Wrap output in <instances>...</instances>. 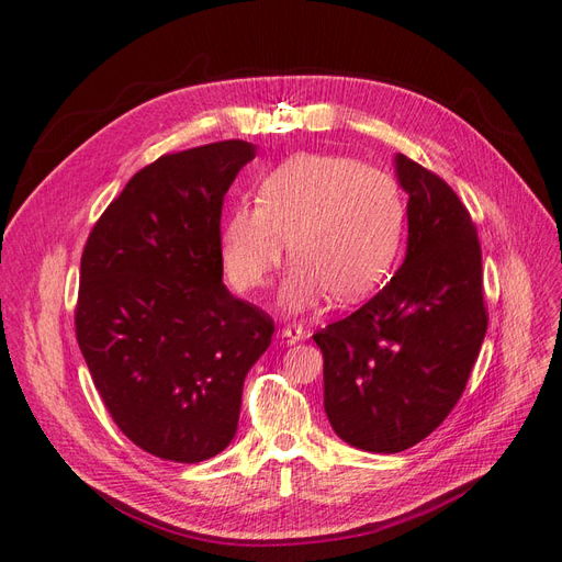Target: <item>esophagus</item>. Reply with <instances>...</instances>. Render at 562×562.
<instances>
[{"label": "esophagus", "mask_w": 562, "mask_h": 562, "mask_svg": "<svg viewBox=\"0 0 562 562\" xmlns=\"http://www.w3.org/2000/svg\"><path fill=\"white\" fill-rule=\"evenodd\" d=\"M280 336H282V341L286 346H292V344H299V341L306 339V329L299 327V325H286V327H282Z\"/></svg>", "instance_id": "esophagus-1"}]
</instances>
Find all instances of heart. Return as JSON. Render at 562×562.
I'll return each mask as SVG.
<instances>
[{
    "label": "heart",
    "mask_w": 562,
    "mask_h": 562,
    "mask_svg": "<svg viewBox=\"0 0 562 562\" xmlns=\"http://www.w3.org/2000/svg\"><path fill=\"white\" fill-rule=\"evenodd\" d=\"M405 228V198L379 167L329 153H299L270 169L259 202H239L223 221L221 259L243 292L266 286L286 254L294 266L280 303L303 313L331 294L362 299L386 280Z\"/></svg>",
    "instance_id": "heart-1"
}]
</instances>
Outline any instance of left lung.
Segmentation results:
<instances>
[{
	"instance_id": "left-lung-1",
	"label": "left lung",
	"mask_w": 562,
	"mask_h": 562,
	"mask_svg": "<svg viewBox=\"0 0 562 562\" xmlns=\"http://www.w3.org/2000/svg\"><path fill=\"white\" fill-rule=\"evenodd\" d=\"M395 173L409 195L403 266L362 308L313 334L334 432L376 454L403 452L445 422L487 331L469 210L440 176L400 153Z\"/></svg>"
}]
</instances>
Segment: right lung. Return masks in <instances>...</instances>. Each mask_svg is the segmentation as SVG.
<instances>
[{
	"label": "right lung",
	"instance_id": "1",
	"mask_svg": "<svg viewBox=\"0 0 562 562\" xmlns=\"http://www.w3.org/2000/svg\"><path fill=\"white\" fill-rule=\"evenodd\" d=\"M256 146L155 159L95 223L79 268L77 344L112 422L140 450L198 463L235 438L272 319L223 284L221 206Z\"/></svg>",
	"mask_w": 562,
	"mask_h": 562
}]
</instances>
